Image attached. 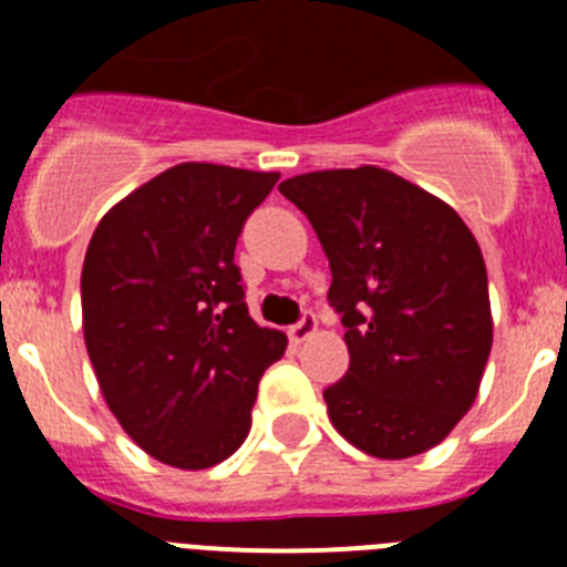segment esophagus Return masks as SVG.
I'll use <instances>...</instances> for the list:
<instances>
[{
    "label": "esophagus",
    "instance_id": "1",
    "mask_svg": "<svg viewBox=\"0 0 567 567\" xmlns=\"http://www.w3.org/2000/svg\"><path fill=\"white\" fill-rule=\"evenodd\" d=\"M315 332H318V318H315L312 312H307L292 329H289V338H292V343H303V340L312 338Z\"/></svg>",
    "mask_w": 567,
    "mask_h": 567
}]
</instances>
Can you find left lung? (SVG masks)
Instances as JSON below:
<instances>
[{
	"label": "left lung",
	"mask_w": 567,
	"mask_h": 567,
	"mask_svg": "<svg viewBox=\"0 0 567 567\" xmlns=\"http://www.w3.org/2000/svg\"><path fill=\"white\" fill-rule=\"evenodd\" d=\"M278 189L332 267L349 372L323 392L354 449L405 460L443 443L480 392L494 340L477 238L437 195L392 169H318Z\"/></svg>",
	"instance_id": "left-lung-1"
}]
</instances>
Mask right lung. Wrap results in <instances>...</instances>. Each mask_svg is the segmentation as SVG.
<instances>
[{
    "label": "right lung",
    "mask_w": 567,
    "mask_h": 567,
    "mask_svg": "<svg viewBox=\"0 0 567 567\" xmlns=\"http://www.w3.org/2000/svg\"><path fill=\"white\" fill-rule=\"evenodd\" d=\"M278 173L184 162L104 213L82 267L99 389L138 449L213 468L247 440L258 380L287 334L244 303L235 244Z\"/></svg>",
    "instance_id": "right-lung-1"
}]
</instances>
